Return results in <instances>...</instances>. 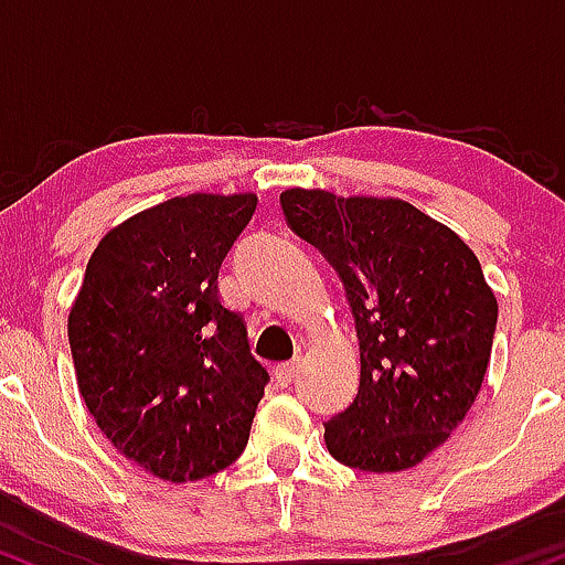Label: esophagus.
Here are the masks:
<instances>
[{"label": "esophagus", "instance_id": "34e87169", "mask_svg": "<svg viewBox=\"0 0 565 565\" xmlns=\"http://www.w3.org/2000/svg\"><path fill=\"white\" fill-rule=\"evenodd\" d=\"M296 376H299V363H296V360H290V363H280L275 367V382L280 386H290L296 382Z\"/></svg>", "mask_w": 565, "mask_h": 565}]
</instances>
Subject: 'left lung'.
<instances>
[{
    "instance_id": "8db88e82",
    "label": "left lung",
    "mask_w": 565,
    "mask_h": 565,
    "mask_svg": "<svg viewBox=\"0 0 565 565\" xmlns=\"http://www.w3.org/2000/svg\"><path fill=\"white\" fill-rule=\"evenodd\" d=\"M288 226L339 271L360 341L358 395L326 422L335 461L401 472L472 408L491 360L497 296L459 234L395 198L285 189Z\"/></svg>"
}]
</instances>
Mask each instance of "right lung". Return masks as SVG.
<instances>
[{
  "instance_id": "right-lung-1",
  "label": "right lung",
  "mask_w": 565,
  "mask_h": 565,
  "mask_svg": "<svg viewBox=\"0 0 565 565\" xmlns=\"http://www.w3.org/2000/svg\"><path fill=\"white\" fill-rule=\"evenodd\" d=\"M256 194H189L136 213L87 262L68 312L79 395L98 429L154 478L202 480L248 446L269 373L218 269Z\"/></svg>"
}]
</instances>
